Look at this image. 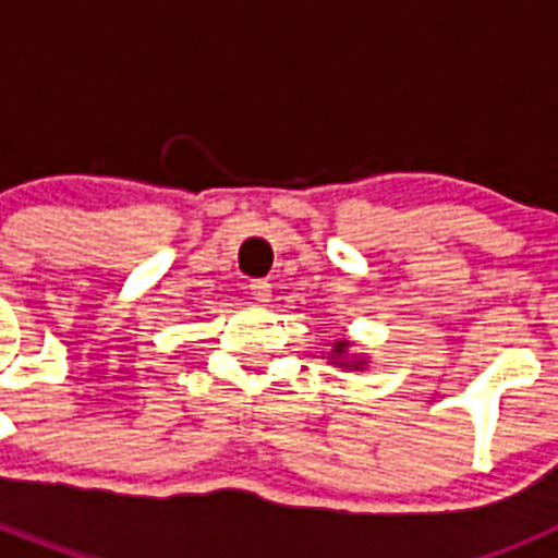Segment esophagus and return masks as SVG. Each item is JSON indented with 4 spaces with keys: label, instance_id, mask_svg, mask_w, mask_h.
<instances>
[{
    "label": "esophagus",
    "instance_id": "34e87169",
    "mask_svg": "<svg viewBox=\"0 0 558 558\" xmlns=\"http://www.w3.org/2000/svg\"><path fill=\"white\" fill-rule=\"evenodd\" d=\"M248 293H251V299H254V302L268 304L270 295H274V290H270V284L265 282V279H256V282L248 284Z\"/></svg>",
    "mask_w": 558,
    "mask_h": 558
}]
</instances>
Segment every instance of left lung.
I'll list each match as a JSON object with an SVG mask.
<instances>
[{
	"label": "left lung",
	"mask_w": 558,
	"mask_h": 558,
	"mask_svg": "<svg viewBox=\"0 0 558 558\" xmlns=\"http://www.w3.org/2000/svg\"><path fill=\"white\" fill-rule=\"evenodd\" d=\"M352 349H354V340L338 338V340H335L332 352H327V360L332 363V366L347 368V372H363V368L368 366V357L363 352H360V354L352 352Z\"/></svg>",
	"instance_id": "1"
}]
</instances>
